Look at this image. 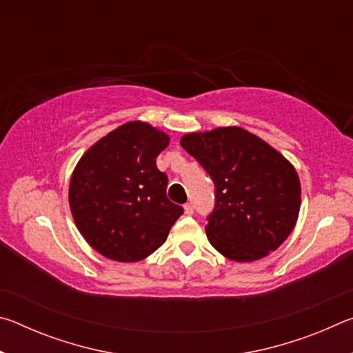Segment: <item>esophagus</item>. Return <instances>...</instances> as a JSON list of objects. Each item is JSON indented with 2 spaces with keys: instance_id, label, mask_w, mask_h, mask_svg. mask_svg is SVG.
Listing matches in <instances>:
<instances>
[{
  "instance_id": "1",
  "label": "esophagus",
  "mask_w": 353,
  "mask_h": 353,
  "mask_svg": "<svg viewBox=\"0 0 353 353\" xmlns=\"http://www.w3.org/2000/svg\"><path fill=\"white\" fill-rule=\"evenodd\" d=\"M183 208H185V213H187V214H193L194 213V205L191 204V202H188V204H185Z\"/></svg>"
}]
</instances>
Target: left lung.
Listing matches in <instances>:
<instances>
[{
    "label": "left lung",
    "mask_w": 353,
    "mask_h": 353,
    "mask_svg": "<svg viewBox=\"0 0 353 353\" xmlns=\"http://www.w3.org/2000/svg\"><path fill=\"white\" fill-rule=\"evenodd\" d=\"M181 145L214 183L205 232L218 252L255 261L288 238L301 208V182L282 154L236 126L187 134Z\"/></svg>",
    "instance_id": "obj_1"
}]
</instances>
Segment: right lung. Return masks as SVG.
Masks as SVG:
<instances>
[{"label":"right lung","mask_w":353,"mask_h":353,"mask_svg":"<svg viewBox=\"0 0 353 353\" xmlns=\"http://www.w3.org/2000/svg\"><path fill=\"white\" fill-rule=\"evenodd\" d=\"M170 137L151 124L129 121L82 155L70 181L77 229L107 259L132 263L166 241L183 208L166 198L168 177L155 159Z\"/></svg>","instance_id":"right-lung-1"}]
</instances>
